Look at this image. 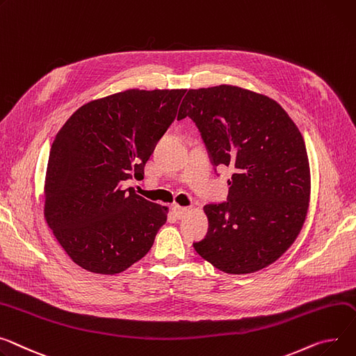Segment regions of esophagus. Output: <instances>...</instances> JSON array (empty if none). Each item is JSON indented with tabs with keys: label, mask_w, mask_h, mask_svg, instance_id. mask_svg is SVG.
<instances>
[{
	"label": "esophagus",
	"mask_w": 356,
	"mask_h": 356,
	"mask_svg": "<svg viewBox=\"0 0 356 356\" xmlns=\"http://www.w3.org/2000/svg\"><path fill=\"white\" fill-rule=\"evenodd\" d=\"M173 211H175V215H176L177 219H181L184 215H187V213H188V207L173 204Z\"/></svg>",
	"instance_id": "34e87169"
}]
</instances>
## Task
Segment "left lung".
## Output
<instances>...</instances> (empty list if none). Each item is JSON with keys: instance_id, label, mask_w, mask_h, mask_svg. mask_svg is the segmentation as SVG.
<instances>
[{"instance_id": "left-lung-1", "label": "left lung", "mask_w": 356, "mask_h": 356, "mask_svg": "<svg viewBox=\"0 0 356 356\" xmlns=\"http://www.w3.org/2000/svg\"><path fill=\"white\" fill-rule=\"evenodd\" d=\"M191 117L211 164L234 169L227 200L209 203V229L195 250L222 272L272 265L298 238L311 193L303 137L275 100L241 87L188 90L179 117Z\"/></svg>"}]
</instances>
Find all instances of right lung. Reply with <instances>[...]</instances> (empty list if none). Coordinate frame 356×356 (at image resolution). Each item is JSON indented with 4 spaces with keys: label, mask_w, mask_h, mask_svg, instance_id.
Here are the masks:
<instances>
[{
    "label": "right lung",
    "mask_w": 356,
    "mask_h": 356,
    "mask_svg": "<svg viewBox=\"0 0 356 356\" xmlns=\"http://www.w3.org/2000/svg\"><path fill=\"white\" fill-rule=\"evenodd\" d=\"M184 92L133 88L92 100L57 133L47 164L44 216L83 269L120 273L152 249L168 207L123 183L145 175Z\"/></svg>",
    "instance_id": "1"
}]
</instances>
